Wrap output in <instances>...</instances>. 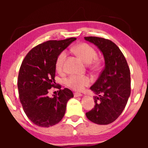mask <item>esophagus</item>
<instances>
[{
	"mask_svg": "<svg viewBox=\"0 0 148 148\" xmlns=\"http://www.w3.org/2000/svg\"><path fill=\"white\" fill-rule=\"evenodd\" d=\"M74 96L75 97H81V96H82V94H80V93L76 92L74 94Z\"/></svg>",
	"mask_w": 148,
	"mask_h": 148,
	"instance_id": "34e87169",
	"label": "esophagus"
}]
</instances>
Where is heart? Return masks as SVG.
<instances>
[{
    "instance_id": "1",
    "label": "heart",
    "mask_w": 148,
    "mask_h": 148,
    "mask_svg": "<svg viewBox=\"0 0 148 148\" xmlns=\"http://www.w3.org/2000/svg\"><path fill=\"white\" fill-rule=\"evenodd\" d=\"M76 54L87 64H90L94 61L97 53L92 46L86 43L79 44L74 48ZM66 56L65 51H62L58 54L56 60V69L61 71L63 69L64 60ZM91 79L88 76L71 75L66 79V84L69 88L74 90L81 91L86 86L90 84Z\"/></svg>"
}]
</instances>
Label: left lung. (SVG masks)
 I'll return each instance as SVG.
<instances>
[{"mask_svg":"<svg viewBox=\"0 0 148 148\" xmlns=\"http://www.w3.org/2000/svg\"><path fill=\"white\" fill-rule=\"evenodd\" d=\"M84 39L97 46L103 54L105 64L90 88L96 95L94 108L86 115L96 124H110L123 112L130 96V70L122 52L112 41L92 36Z\"/></svg>","mask_w":148,"mask_h":148,"instance_id":"8db88e82","label":"left lung"}]
</instances>
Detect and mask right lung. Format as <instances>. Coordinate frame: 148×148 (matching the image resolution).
Returning a JSON list of instances; mask_svg holds the SVG:
<instances>
[{"instance_id":"obj_1","label":"right lung","mask_w":148,"mask_h":148,"mask_svg":"<svg viewBox=\"0 0 148 148\" xmlns=\"http://www.w3.org/2000/svg\"><path fill=\"white\" fill-rule=\"evenodd\" d=\"M75 38L63 40H50L40 44L29 52L22 62L18 75L19 100L28 119L34 124L49 127L63 118L66 103L73 98L69 89L60 90L57 95L48 96L55 86L56 60Z\"/></svg>"}]
</instances>
